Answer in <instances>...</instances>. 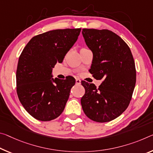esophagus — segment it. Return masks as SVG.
<instances>
[{"label":"esophagus","instance_id":"esophagus-1","mask_svg":"<svg viewBox=\"0 0 153 153\" xmlns=\"http://www.w3.org/2000/svg\"><path fill=\"white\" fill-rule=\"evenodd\" d=\"M76 84L77 85H79V84H81V80L79 79H76Z\"/></svg>","mask_w":153,"mask_h":153}]
</instances>
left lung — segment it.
I'll return each mask as SVG.
<instances>
[{"mask_svg": "<svg viewBox=\"0 0 153 153\" xmlns=\"http://www.w3.org/2000/svg\"><path fill=\"white\" fill-rule=\"evenodd\" d=\"M86 45L93 53L90 73L103 79L97 88L82 82L85 94L81 99L84 112L92 120L115 119L129 105L136 82V70L130 48L119 36L103 29H82Z\"/></svg>", "mask_w": 153, "mask_h": 153, "instance_id": "obj_1", "label": "left lung"}]
</instances>
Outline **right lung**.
<instances>
[{
  "label": "right lung",
  "mask_w": 153,
  "mask_h": 153,
  "mask_svg": "<svg viewBox=\"0 0 153 153\" xmlns=\"http://www.w3.org/2000/svg\"><path fill=\"white\" fill-rule=\"evenodd\" d=\"M81 28L57 29L36 35L19 57L16 89L24 109L35 119L54 120L61 114L76 79L52 77V68L61 63L78 38Z\"/></svg>",
  "instance_id": "right-lung-1"
}]
</instances>
